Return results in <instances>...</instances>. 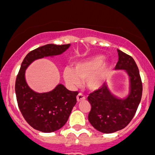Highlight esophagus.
I'll list each match as a JSON object with an SVG mask.
<instances>
[{
    "label": "esophagus",
    "mask_w": 155,
    "mask_h": 155,
    "mask_svg": "<svg viewBox=\"0 0 155 155\" xmlns=\"http://www.w3.org/2000/svg\"><path fill=\"white\" fill-rule=\"evenodd\" d=\"M76 100H77L78 102H80L82 100H86V97L83 94H82V93H79L77 95V97H76Z\"/></svg>",
    "instance_id": "1"
}]
</instances>
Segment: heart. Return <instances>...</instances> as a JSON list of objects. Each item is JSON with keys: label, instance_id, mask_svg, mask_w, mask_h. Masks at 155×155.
<instances>
[{"label": "heart", "instance_id": "heart-1", "mask_svg": "<svg viewBox=\"0 0 155 155\" xmlns=\"http://www.w3.org/2000/svg\"><path fill=\"white\" fill-rule=\"evenodd\" d=\"M104 55H96L79 61L74 68L64 69V79L71 86H79L81 79H86V86L90 90H97L104 84L110 69V64L104 62Z\"/></svg>", "mask_w": 155, "mask_h": 155}]
</instances>
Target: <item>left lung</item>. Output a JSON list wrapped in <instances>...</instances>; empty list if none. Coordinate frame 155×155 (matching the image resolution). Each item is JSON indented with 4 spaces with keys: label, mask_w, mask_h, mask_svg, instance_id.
Returning a JSON list of instances; mask_svg holds the SVG:
<instances>
[{
    "label": "left lung",
    "mask_w": 155,
    "mask_h": 155,
    "mask_svg": "<svg viewBox=\"0 0 155 155\" xmlns=\"http://www.w3.org/2000/svg\"><path fill=\"white\" fill-rule=\"evenodd\" d=\"M116 70H124L129 79L128 94L124 98L111 93L107 84L90 93L88 120L99 131L111 134L124 128L133 119L141 100L142 83L136 62L131 56L117 49Z\"/></svg>",
    "instance_id": "8db88e82"
}]
</instances>
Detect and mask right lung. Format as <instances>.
Segmentation results:
<instances>
[{
	"label": "right lung",
	"instance_id": "add662e5",
	"mask_svg": "<svg viewBox=\"0 0 155 155\" xmlns=\"http://www.w3.org/2000/svg\"><path fill=\"white\" fill-rule=\"evenodd\" d=\"M70 45L48 44L30 51L17 76L15 93L21 113L29 125L44 133L54 132L65 125L76 105L78 93L67 90L61 83L49 92L34 91L26 81V69L37 59L61 55Z\"/></svg>",
	"mask_w": 155,
	"mask_h": 155
}]
</instances>
